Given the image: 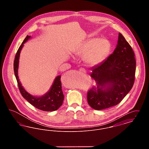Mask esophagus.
I'll use <instances>...</instances> for the list:
<instances>
[{
	"label": "esophagus",
	"mask_w": 149,
	"mask_h": 149,
	"mask_svg": "<svg viewBox=\"0 0 149 149\" xmlns=\"http://www.w3.org/2000/svg\"><path fill=\"white\" fill-rule=\"evenodd\" d=\"M79 70L80 71H81L82 72H84V73H85V72H86V70H85V69H84V68H80Z\"/></svg>",
	"instance_id": "esophagus-1"
}]
</instances>
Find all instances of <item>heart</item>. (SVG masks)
Wrapping results in <instances>:
<instances>
[{"label": "heart", "mask_w": 149, "mask_h": 149, "mask_svg": "<svg viewBox=\"0 0 149 149\" xmlns=\"http://www.w3.org/2000/svg\"><path fill=\"white\" fill-rule=\"evenodd\" d=\"M111 49L110 42L106 38H91L80 44L74 51L75 56L83 57L85 65L94 67L101 64Z\"/></svg>", "instance_id": "heart-1"}]
</instances>
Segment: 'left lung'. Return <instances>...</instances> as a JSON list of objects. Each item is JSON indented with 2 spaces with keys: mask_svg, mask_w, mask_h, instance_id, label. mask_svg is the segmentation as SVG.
Listing matches in <instances>:
<instances>
[{
  "mask_svg": "<svg viewBox=\"0 0 149 149\" xmlns=\"http://www.w3.org/2000/svg\"><path fill=\"white\" fill-rule=\"evenodd\" d=\"M92 70L96 85L87 93L89 105L102 110L120 103L133 86L136 71L134 51L121 33L112 54Z\"/></svg>",
  "mask_w": 149,
  "mask_h": 149,
  "instance_id": "8db88e82",
  "label": "left lung"
}]
</instances>
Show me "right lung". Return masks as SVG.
I'll return each instance as SVG.
<instances>
[{"mask_svg":"<svg viewBox=\"0 0 149 149\" xmlns=\"http://www.w3.org/2000/svg\"><path fill=\"white\" fill-rule=\"evenodd\" d=\"M31 36L27 35L25 38L21 45L19 47L15 56L14 61V71L15 78L17 79L19 89L22 95L26 99L30 104L35 107L38 109L43 111H54L57 110L63 104L64 101V94L62 91L61 75H58L54 79L49 91L43 95L36 97L27 92L22 85L18 77V67L19 56L22 49L24 46V43L26 42Z\"/></svg>","mask_w":149,"mask_h":149,"instance_id":"add662e5","label":"right lung"}]
</instances>
